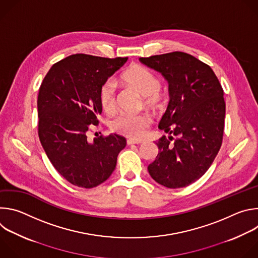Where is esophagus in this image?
I'll list each match as a JSON object with an SVG mask.
<instances>
[{
  "label": "esophagus",
  "instance_id": "esophagus-1",
  "mask_svg": "<svg viewBox=\"0 0 258 258\" xmlns=\"http://www.w3.org/2000/svg\"><path fill=\"white\" fill-rule=\"evenodd\" d=\"M141 143H143V141H141V140H131V139L126 140V144H127V145H134V144H141Z\"/></svg>",
  "mask_w": 258,
  "mask_h": 258
}]
</instances>
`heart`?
I'll return each mask as SVG.
<instances>
[{
  "instance_id": "1",
  "label": "heart",
  "mask_w": 258,
  "mask_h": 258,
  "mask_svg": "<svg viewBox=\"0 0 258 258\" xmlns=\"http://www.w3.org/2000/svg\"><path fill=\"white\" fill-rule=\"evenodd\" d=\"M120 81L126 87L145 97V103L149 106H157L160 98L158 91L160 82L152 71L142 65H131L120 77ZM99 101L102 109L107 113H112L116 109V89L112 82L103 84L99 91ZM151 124V117L146 114H120L110 122V127L115 133L132 139H141Z\"/></svg>"
}]
</instances>
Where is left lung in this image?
<instances>
[{"label":"left lung","mask_w":258,"mask_h":258,"mask_svg":"<svg viewBox=\"0 0 258 258\" xmlns=\"http://www.w3.org/2000/svg\"><path fill=\"white\" fill-rule=\"evenodd\" d=\"M139 60L161 73L169 92L159 122L169 136L155 142L158 154L148 171L166 188L187 187L207 171L222 146L224 90L210 66L190 54L176 51Z\"/></svg>","instance_id":"left-lung-1"}]
</instances>
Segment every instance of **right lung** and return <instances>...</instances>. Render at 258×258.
I'll return each mask as SVG.
<instances>
[{
    "instance_id": "1",
    "label": "right lung",
    "mask_w": 258,
    "mask_h": 258,
    "mask_svg": "<svg viewBox=\"0 0 258 258\" xmlns=\"http://www.w3.org/2000/svg\"><path fill=\"white\" fill-rule=\"evenodd\" d=\"M126 60L70 55L51 67L40 87V141L55 169L72 185L91 189L104 182L126 145L125 138L116 134L93 142L87 136L91 124H99L101 86Z\"/></svg>"
}]
</instances>
